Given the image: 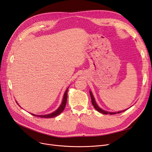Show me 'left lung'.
I'll list each match as a JSON object with an SVG mask.
<instances>
[{
	"label": "left lung",
	"instance_id": "1",
	"mask_svg": "<svg viewBox=\"0 0 152 152\" xmlns=\"http://www.w3.org/2000/svg\"><path fill=\"white\" fill-rule=\"evenodd\" d=\"M90 94H91V101H92V105L94 106V108H95L97 111H99V112H100L101 113H102V114H117V113H122V112H123V111H124L125 110H124V111H119V112H118V113H110V112H107V111H104V110H102V109H101L100 107H99L97 105V104H96V101H95V99H94V96H93V95H92V92L90 91Z\"/></svg>",
	"mask_w": 152,
	"mask_h": 152
}]
</instances>
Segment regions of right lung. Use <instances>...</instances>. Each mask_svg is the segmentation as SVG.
I'll use <instances>...</instances> for the list:
<instances>
[{"label":"right lung","mask_w":152,"mask_h":152,"mask_svg":"<svg viewBox=\"0 0 152 152\" xmlns=\"http://www.w3.org/2000/svg\"><path fill=\"white\" fill-rule=\"evenodd\" d=\"M68 88L66 89V91H65L64 96V99H63V101L61 102V104L60 105V106L58 108V109L55 111V112L52 113L51 114H46V115H36L34 114H31L32 115L34 116H38L39 118H54L56 116H58L59 114H60L61 113V112H63L64 111L65 107V105L66 103V101H67V92H68Z\"/></svg>","instance_id":"1"}]
</instances>
